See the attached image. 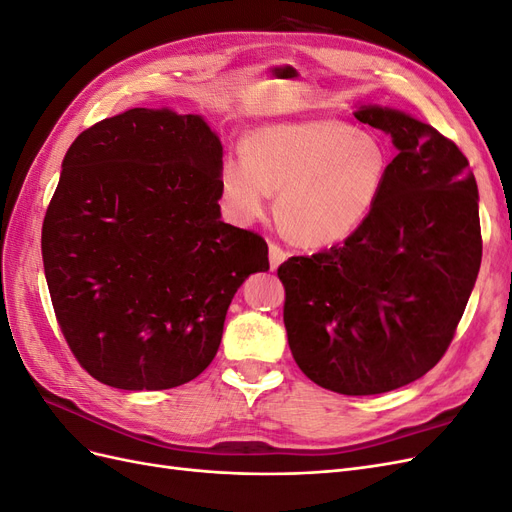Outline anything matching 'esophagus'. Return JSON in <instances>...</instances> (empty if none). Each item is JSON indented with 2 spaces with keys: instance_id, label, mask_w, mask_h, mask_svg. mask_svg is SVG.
Listing matches in <instances>:
<instances>
[{
  "instance_id": "34e87169",
  "label": "esophagus",
  "mask_w": 512,
  "mask_h": 512,
  "mask_svg": "<svg viewBox=\"0 0 512 512\" xmlns=\"http://www.w3.org/2000/svg\"><path fill=\"white\" fill-rule=\"evenodd\" d=\"M286 258H288V252L284 250V247H282L280 243L271 241V243H269V262H271V269L280 267Z\"/></svg>"
}]
</instances>
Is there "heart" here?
<instances>
[{
  "mask_svg": "<svg viewBox=\"0 0 512 512\" xmlns=\"http://www.w3.org/2000/svg\"><path fill=\"white\" fill-rule=\"evenodd\" d=\"M245 158L228 156L222 190L239 220H258L277 192V218L309 247L346 241L384 192L391 151L374 132L314 117L260 126L247 134Z\"/></svg>",
  "mask_w": 512,
  "mask_h": 512,
  "instance_id": "1",
  "label": "heart"
}]
</instances>
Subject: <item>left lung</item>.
<instances>
[{"label": "left lung", "mask_w": 512, "mask_h": 512, "mask_svg": "<svg viewBox=\"0 0 512 512\" xmlns=\"http://www.w3.org/2000/svg\"><path fill=\"white\" fill-rule=\"evenodd\" d=\"M354 117L391 134L397 156L374 211L344 243L277 269L294 361L322 389L406 386L451 346L483 256L478 188L451 138L395 108Z\"/></svg>", "instance_id": "obj_1"}]
</instances>
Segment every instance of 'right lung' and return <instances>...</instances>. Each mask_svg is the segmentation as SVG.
Instances as JSON below:
<instances>
[{
    "label": "right lung",
    "mask_w": 512,
    "mask_h": 512,
    "mask_svg": "<svg viewBox=\"0 0 512 512\" xmlns=\"http://www.w3.org/2000/svg\"><path fill=\"white\" fill-rule=\"evenodd\" d=\"M222 143L198 115L130 108L70 145L42 224L59 329L91 378L164 391L203 374L267 241L220 220Z\"/></svg>",
    "instance_id": "right-lung-1"
}]
</instances>
